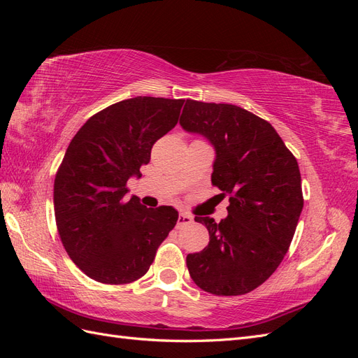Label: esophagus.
<instances>
[{
	"instance_id": "esophagus-1",
	"label": "esophagus",
	"mask_w": 358,
	"mask_h": 358,
	"mask_svg": "<svg viewBox=\"0 0 358 358\" xmlns=\"http://www.w3.org/2000/svg\"><path fill=\"white\" fill-rule=\"evenodd\" d=\"M192 222V216L188 215V213H179L178 216V227H182V225H188Z\"/></svg>"
}]
</instances>
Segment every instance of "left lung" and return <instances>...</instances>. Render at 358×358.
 <instances>
[{
  "label": "left lung",
  "instance_id": "obj_1",
  "mask_svg": "<svg viewBox=\"0 0 358 358\" xmlns=\"http://www.w3.org/2000/svg\"><path fill=\"white\" fill-rule=\"evenodd\" d=\"M180 125L215 146L212 185L230 197L221 222L196 216L209 245L188 254V272L210 294H246L272 276L296 233L303 209L297 159L272 125L239 106L187 100Z\"/></svg>",
  "mask_w": 358,
  "mask_h": 358
}]
</instances>
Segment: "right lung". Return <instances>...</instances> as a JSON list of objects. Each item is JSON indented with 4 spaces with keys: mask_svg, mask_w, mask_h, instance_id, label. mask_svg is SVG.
Masks as SVG:
<instances>
[{
    "mask_svg": "<svg viewBox=\"0 0 358 358\" xmlns=\"http://www.w3.org/2000/svg\"><path fill=\"white\" fill-rule=\"evenodd\" d=\"M183 101L136 96L115 103L91 116L67 148L53 185L57 229L73 263L96 282L142 278L175 229L178 212L170 206L148 209L125 194L154 143L178 124Z\"/></svg>",
    "mask_w": 358,
    "mask_h": 358,
    "instance_id": "right-lung-1",
    "label": "right lung"
}]
</instances>
